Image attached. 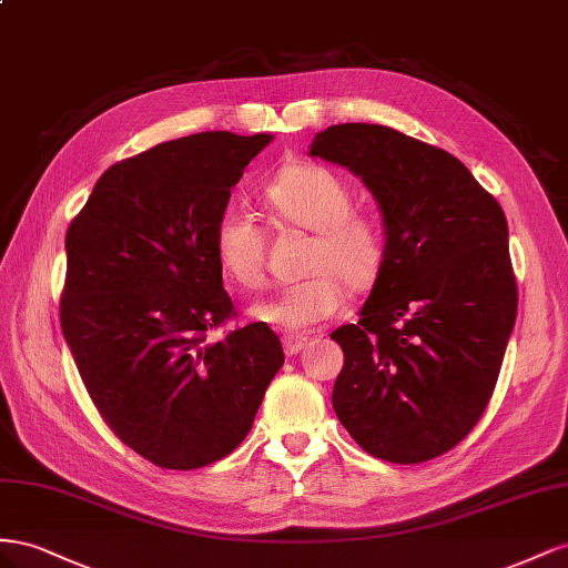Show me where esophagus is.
<instances>
[{"label": "esophagus", "instance_id": "obj_1", "mask_svg": "<svg viewBox=\"0 0 568 568\" xmlns=\"http://www.w3.org/2000/svg\"><path fill=\"white\" fill-rule=\"evenodd\" d=\"M310 345H312V339L304 337V335H285L283 337V349H285L287 356H293V354L302 352L304 347H310Z\"/></svg>", "mask_w": 568, "mask_h": 568}]
</instances>
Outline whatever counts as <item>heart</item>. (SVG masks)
Wrapping results in <instances>:
<instances>
[{
    "label": "heart",
    "instance_id": "obj_1",
    "mask_svg": "<svg viewBox=\"0 0 568 568\" xmlns=\"http://www.w3.org/2000/svg\"><path fill=\"white\" fill-rule=\"evenodd\" d=\"M266 219L275 229L312 231L304 266L306 278L256 302L250 316L275 331H302L333 318L345 306V286L368 293L387 264L383 223L354 209V190L343 175L318 164H290L258 187ZM212 252L225 278L240 287L264 281V231L237 206H225L214 221Z\"/></svg>",
    "mask_w": 568,
    "mask_h": 568
}]
</instances>
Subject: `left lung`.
Instances as JSON below:
<instances>
[{
  "instance_id": "left-lung-1",
  "label": "left lung",
  "mask_w": 568,
  "mask_h": 568,
  "mask_svg": "<svg viewBox=\"0 0 568 568\" xmlns=\"http://www.w3.org/2000/svg\"><path fill=\"white\" fill-rule=\"evenodd\" d=\"M310 154L362 178L387 237L362 318L331 333L333 409L378 459L440 457L488 407L516 321L505 212L457 156L395 128L331 125Z\"/></svg>"
}]
</instances>
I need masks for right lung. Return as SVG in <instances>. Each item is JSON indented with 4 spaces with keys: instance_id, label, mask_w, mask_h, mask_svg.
<instances>
[{
    "instance_id": "right-lung-1",
    "label": "right lung",
    "mask_w": 568,
    "mask_h": 568,
    "mask_svg": "<svg viewBox=\"0 0 568 568\" xmlns=\"http://www.w3.org/2000/svg\"><path fill=\"white\" fill-rule=\"evenodd\" d=\"M273 138L197 133L102 173L67 233L61 331L104 424L140 457L190 471L245 440L285 356L235 316L212 252L231 187Z\"/></svg>"
}]
</instances>
